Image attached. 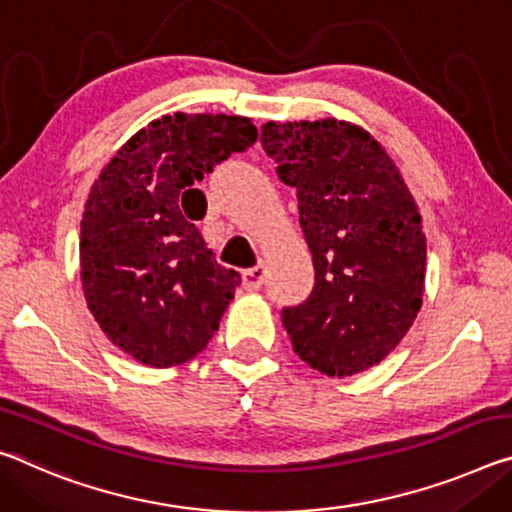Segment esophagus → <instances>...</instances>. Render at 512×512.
<instances>
[{"mask_svg": "<svg viewBox=\"0 0 512 512\" xmlns=\"http://www.w3.org/2000/svg\"><path fill=\"white\" fill-rule=\"evenodd\" d=\"M266 280V266L264 264H257L255 269H248L243 271V287H246L248 291H255L264 285Z\"/></svg>", "mask_w": 512, "mask_h": 512, "instance_id": "esophagus-1", "label": "esophagus"}]
</instances>
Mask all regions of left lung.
Here are the masks:
<instances>
[{"instance_id":"left-lung-1","label":"left lung","mask_w":512,"mask_h":512,"mask_svg":"<svg viewBox=\"0 0 512 512\" xmlns=\"http://www.w3.org/2000/svg\"><path fill=\"white\" fill-rule=\"evenodd\" d=\"M262 148L294 186L314 289L282 310L296 355L330 378L383 362L424 298L426 234L401 170L367 129L337 118L262 127Z\"/></svg>"}]
</instances>
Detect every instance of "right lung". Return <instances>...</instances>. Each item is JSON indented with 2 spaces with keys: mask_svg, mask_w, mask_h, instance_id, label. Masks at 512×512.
Returning a JSON list of instances; mask_svg holds the SVG:
<instances>
[{
  "mask_svg": "<svg viewBox=\"0 0 512 512\" xmlns=\"http://www.w3.org/2000/svg\"><path fill=\"white\" fill-rule=\"evenodd\" d=\"M257 141L253 120L225 113L161 116L120 145L84 205L79 237L88 310L120 351L154 369L209 344L241 275L200 237L216 164Z\"/></svg>",
  "mask_w": 512,
  "mask_h": 512,
  "instance_id": "1",
  "label": "right lung"
}]
</instances>
